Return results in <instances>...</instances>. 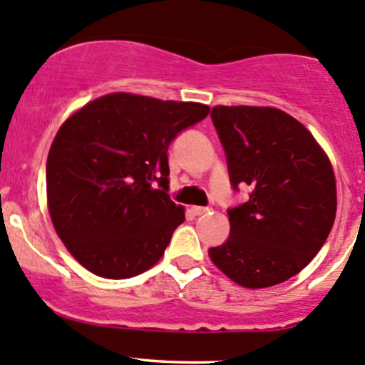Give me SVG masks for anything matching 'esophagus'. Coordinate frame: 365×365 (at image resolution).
<instances>
[{
  "label": "esophagus",
  "mask_w": 365,
  "mask_h": 365,
  "mask_svg": "<svg viewBox=\"0 0 365 365\" xmlns=\"http://www.w3.org/2000/svg\"><path fill=\"white\" fill-rule=\"evenodd\" d=\"M190 213L194 215V216H201V215H206V213H210V207H202V206H192L190 207Z\"/></svg>",
  "instance_id": "obj_1"
}]
</instances>
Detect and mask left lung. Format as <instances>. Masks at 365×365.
I'll return each instance as SVG.
<instances>
[{
  "mask_svg": "<svg viewBox=\"0 0 365 365\" xmlns=\"http://www.w3.org/2000/svg\"><path fill=\"white\" fill-rule=\"evenodd\" d=\"M213 124L234 189L250 201L228 210L230 235L210 258L247 289L284 282L319 253L336 218L332 164L298 119L275 107L216 106Z\"/></svg>",
  "mask_w": 365,
  "mask_h": 365,
  "instance_id": "8db88e82",
  "label": "left lung"
}]
</instances>
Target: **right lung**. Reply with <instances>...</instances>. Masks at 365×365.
I'll return each instance as SVG.
<instances>
[{
	"label": "right lung",
	"mask_w": 365,
	"mask_h": 365,
	"mask_svg": "<svg viewBox=\"0 0 365 365\" xmlns=\"http://www.w3.org/2000/svg\"><path fill=\"white\" fill-rule=\"evenodd\" d=\"M207 114L204 103L115 91L63 121L48 152V211L86 270L130 279L161 259L185 220V207L166 194L168 147Z\"/></svg>",
	"instance_id": "right-lung-1"
}]
</instances>
